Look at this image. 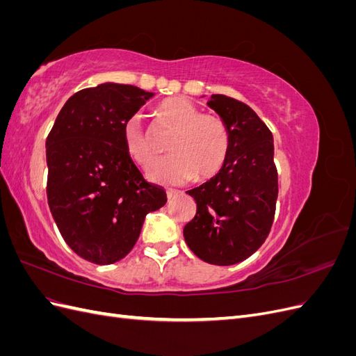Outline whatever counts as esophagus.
<instances>
[{
  "instance_id": "obj_1",
  "label": "esophagus",
  "mask_w": 356,
  "mask_h": 356,
  "mask_svg": "<svg viewBox=\"0 0 356 356\" xmlns=\"http://www.w3.org/2000/svg\"><path fill=\"white\" fill-rule=\"evenodd\" d=\"M166 195H168V200L174 199V197H175V195H177V190H172V188H169V190L166 191Z\"/></svg>"
}]
</instances>
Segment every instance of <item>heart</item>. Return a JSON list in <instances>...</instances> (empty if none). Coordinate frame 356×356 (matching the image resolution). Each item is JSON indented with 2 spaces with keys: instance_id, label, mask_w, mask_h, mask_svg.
Listing matches in <instances>:
<instances>
[{
  "instance_id": "b5f03b06",
  "label": "heart",
  "mask_w": 356,
  "mask_h": 356,
  "mask_svg": "<svg viewBox=\"0 0 356 356\" xmlns=\"http://www.w3.org/2000/svg\"><path fill=\"white\" fill-rule=\"evenodd\" d=\"M157 123L172 131L169 156L156 160L147 177L159 184H182L193 178L204 181L224 168L230 153V132L222 118L202 114L187 98H168L156 105ZM126 153L135 163L147 166L154 159L156 148L149 132L139 117L129 118L123 127Z\"/></svg>"
}]
</instances>
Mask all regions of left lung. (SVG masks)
<instances>
[{
	"label": "left lung",
	"instance_id": "1",
	"mask_svg": "<svg viewBox=\"0 0 356 356\" xmlns=\"http://www.w3.org/2000/svg\"><path fill=\"white\" fill-rule=\"evenodd\" d=\"M208 105L229 127L230 153L217 175L187 191L197 211L184 227V239L200 260L232 266L252 255L273 224L277 199L273 135L241 101L212 95Z\"/></svg>",
	"mask_w": 356,
	"mask_h": 356
}]
</instances>
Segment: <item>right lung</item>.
<instances>
[{
    "label": "right lung",
    "mask_w": 356,
    "mask_h": 356,
    "mask_svg": "<svg viewBox=\"0 0 356 356\" xmlns=\"http://www.w3.org/2000/svg\"><path fill=\"white\" fill-rule=\"evenodd\" d=\"M154 93L102 83L74 93L46 141L47 200L63 241L84 260L113 264L135 246L148 212L166 203L129 157L123 127Z\"/></svg>",
    "instance_id": "1"
}]
</instances>
